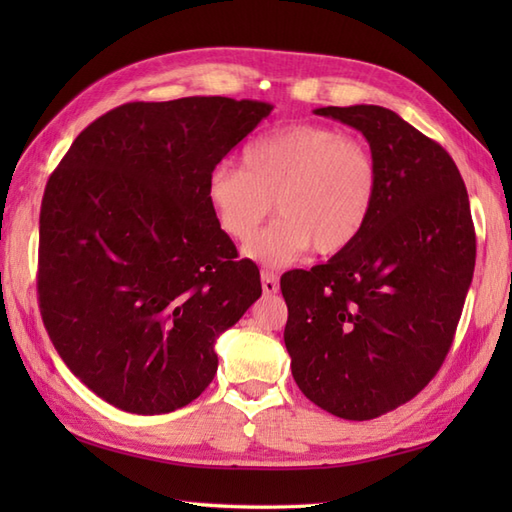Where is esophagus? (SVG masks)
Masks as SVG:
<instances>
[{
    "instance_id": "1",
    "label": "esophagus",
    "mask_w": 512,
    "mask_h": 512,
    "mask_svg": "<svg viewBox=\"0 0 512 512\" xmlns=\"http://www.w3.org/2000/svg\"><path fill=\"white\" fill-rule=\"evenodd\" d=\"M262 288L266 295H275L279 290V279L275 273H270V270H262Z\"/></svg>"
}]
</instances>
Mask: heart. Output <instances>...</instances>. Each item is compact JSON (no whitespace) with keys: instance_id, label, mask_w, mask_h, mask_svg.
<instances>
[{"instance_id":"1","label":"heart","mask_w":512,"mask_h":512,"mask_svg":"<svg viewBox=\"0 0 512 512\" xmlns=\"http://www.w3.org/2000/svg\"><path fill=\"white\" fill-rule=\"evenodd\" d=\"M380 169L363 138L336 127L299 123L255 138L242 169L220 165L206 180L217 226L247 242L272 210L280 217L244 253L264 266L295 262L312 246L330 257L350 248L376 209Z\"/></svg>"}]
</instances>
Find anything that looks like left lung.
I'll return each mask as SVG.
<instances>
[{
  "label": "left lung",
  "instance_id": "left-lung-1",
  "mask_svg": "<svg viewBox=\"0 0 512 512\" xmlns=\"http://www.w3.org/2000/svg\"><path fill=\"white\" fill-rule=\"evenodd\" d=\"M374 149L380 193L356 242L281 277L303 396L345 420L405 405L447 358L475 268L469 193L436 140L378 105L319 107Z\"/></svg>",
  "mask_w": 512,
  "mask_h": 512
}]
</instances>
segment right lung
Returning <instances> with one entry per match:
<instances>
[{"instance_id": "obj_1", "label": "right lung", "mask_w": 512, "mask_h": 512, "mask_svg": "<svg viewBox=\"0 0 512 512\" xmlns=\"http://www.w3.org/2000/svg\"><path fill=\"white\" fill-rule=\"evenodd\" d=\"M270 110L226 96L125 103L85 127L48 178L41 319L110 405L143 416L189 405L217 372L215 339L262 295L206 180Z\"/></svg>"}]
</instances>
